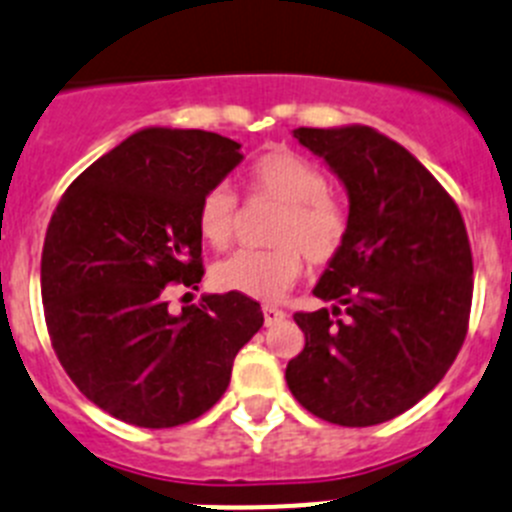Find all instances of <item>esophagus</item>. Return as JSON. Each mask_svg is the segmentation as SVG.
Wrapping results in <instances>:
<instances>
[{"mask_svg":"<svg viewBox=\"0 0 512 512\" xmlns=\"http://www.w3.org/2000/svg\"><path fill=\"white\" fill-rule=\"evenodd\" d=\"M284 317H287V314L281 312L279 307H271V304H264V322H266V327L279 325V322L284 320Z\"/></svg>","mask_w":512,"mask_h":512,"instance_id":"34e87169","label":"esophagus"}]
</instances>
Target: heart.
I'll use <instances>...</instances> for the list:
<instances>
[{
  "mask_svg": "<svg viewBox=\"0 0 512 512\" xmlns=\"http://www.w3.org/2000/svg\"><path fill=\"white\" fill-rule=\"evenodd\" d=\"M256 195L281 203L264 251H241L213 269V284L223 292L253 299H276L302 276L304 253L314 266L335 259L348 238L350 218L340 200L327 195L325 172L289 149H269L248 167ZM238 200L228 185H215L200 200L198 231L213 248H225L236 233Z\"/></svg>",
  "mask_w": 512,
  "mask_h": 512,
  "instance_id": "1",
  "label": "heart"
}]
</instances>
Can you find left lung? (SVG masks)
I'll use <instances>...</instances> for the list:
<instances>
[{
  "label": "left lung",
  "mask_w": 512,
  "mask_h": 512,
  "mask_svg": "<svg viewBox=\"0 0 512 512\" xmlns=\"http://www.w3.org/2000/svg\"><path fill=\"white\" fill-rule=\"evenodd\" d=\"M294 137L345 185L350 228L314 287L332 309L294 314L304 350L289 360L287 386L330 424H383L437 386L462 348L467 228L434 175L381 131L302 126Z\"/></svg>",
  "instance_id": "1"
}]
</instances>
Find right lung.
Instances as JSON below:
<instances>
[{
  "instance_id": "1",
  "label": "right lung",
  "mask_w": 512,
  "mask_h": 512,
  "mask_svg": "<svg viewBox=\"0 0 512 512\" xmlns=\"http://www.w3.org/2000/svg\"><path fill=\"white\" fill-rule=\"evenodd\" d=\"M241 159L213 131L149 126L75 177L50 218L40 279L55 355L126 424L170 429L213 409L264 325L261 304L236 292L167 309L175 284L203 279L200 200Z\"/></svg>"
}]
</instances>
